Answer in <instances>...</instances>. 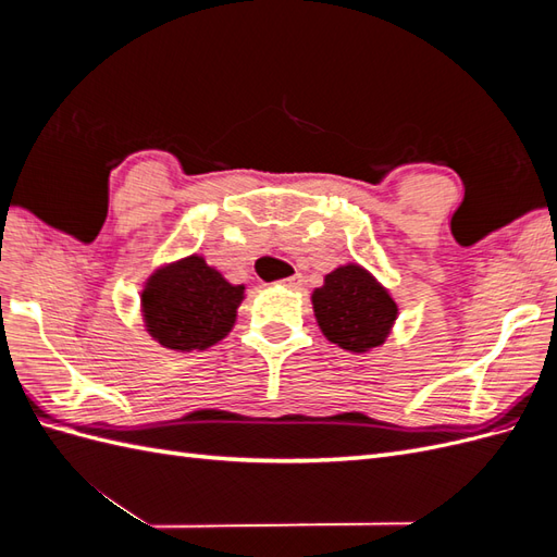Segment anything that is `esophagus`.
<instances>
[{"mask_svg": "<svg viewBox=\"0 0 557 557\" xmlns=\"http://www.w3.org/2000/svg\"><path fill=\"white\" fill-rule=\"evenodd\" d=\"M301 283H305V278H301V274H295V276H288V278L281 281V285H285V288H299Z\"/></svg>", "mask_w": 557, "mask_h": 557, "instance_id": "obj_1", "label": "esophagus"}]
</instances>
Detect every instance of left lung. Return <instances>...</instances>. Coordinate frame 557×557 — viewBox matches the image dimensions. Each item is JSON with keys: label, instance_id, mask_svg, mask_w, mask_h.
Instances as JSON below:
<instances>
[{"label": "left lung", "instance_id": "1", "mask_svg": "<svg viewBox=\"0 0 557 557\" xmlns=\"http://www.w3.org/2000/svg\"><path fill=\"white\" fill-rule=\"evenodd\" d=\"M313 313L327 342L350 352L381 346L397 320V305L383 285L350 262L336 267L313 290Z\"/></svg>", "mask_w": 557, "mask_h": 557}]
</instances>
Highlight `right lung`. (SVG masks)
Listing matches in <instances>:
<instances>
[{"mask_svg":"<svg viewBox=\"0 0 557 557\" xmlns=\"http://www.w3.org/2000/svg\"><path fill=\"white\" fill-rule=\"evenodd\" d=\"M244 290V285L225 281L201 256L160 267L141 293L146 330L164 348L205 350L232 330Z\"/></svg>","mask_w":557,"mask_h":557,"instance_id":"1","label":"right lung"}]
</instances>
